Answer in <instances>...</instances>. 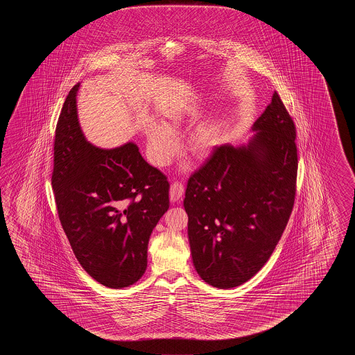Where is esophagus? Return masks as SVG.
Listing matches in <instances>:
<instances>
[{"label": "esophagus", "mask_w": 355, "mask_h": 355, "mask_svg": "<svg viewBox=\"0 0 355 355\" xmlns=\"http://www.w3.org/2000/svg\"><path fill=\"white\" fill-rule=\"evenodd\" d=\"M184 196V185L179 182V181H175L171 184L170 187V200L171 202H180Z\"/></svg>", "instance_id": "1"}]
</instances>
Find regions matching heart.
Instances as JSON below:
<instances>
[{
    "mask_svg": "<svg viewBox=\"0 0 355 355\" xmlns=\"http://www.w3.org/2000/svg\"><path fill=\"white\" fill-rule=\"evenodd\" d=\"M182 118L179 113L167 114L165 125H153L147 133V147L151 161L156 166H166L179 150L175 132L180 128ZM218 136L217 127L204 123L196 127L187 139V150L196 159H204L211 153Z\"/></svg>",
    "mask_w": 355,
    "mask_h": 355,
    "instance_id": "heart-1",
    "label": "heart"
}]
</instances>
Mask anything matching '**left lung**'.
<instances>
[{
    "label": "left lung",
    "mask_w": 355,
    "mask_h": 355,
    "mask_svg": "<svg viewBox=\"0 0 355 355\" xmlns=\"http://www.w3.org/2000/svg\"><path fill=\"white\" fill-rule=\"evenodd\" d=\"M246 146L222 144L189 178L184 208L193 264L213 287H239L275 249L293 209L295 125L277 91Z\"/></svg>",
    "instance_id": "obj_1"
}]
</instances>
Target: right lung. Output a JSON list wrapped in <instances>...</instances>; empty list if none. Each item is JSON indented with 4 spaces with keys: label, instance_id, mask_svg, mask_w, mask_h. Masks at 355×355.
Masks as SVG:
<instances>
[{
    "label": "right lung",
    "instance_id": "right-lung-1",
    "mask_svg": "<svg viewBox=\"0 0 355 355\" xmlns=\"http://www.w3.org/2000/svg\"><path fill=\"white\" fill-rule=\"evenodd\" d=\"M69 91L54 138L52 187L60 225L91 278L129 287L147 269L153 228L168 209L167 178L133 142L104 150L86 141Z\"/></svg>",
    "mask_w": 355,
    "mask_h": 355
}]
</instances>
